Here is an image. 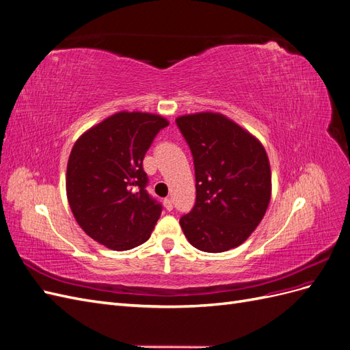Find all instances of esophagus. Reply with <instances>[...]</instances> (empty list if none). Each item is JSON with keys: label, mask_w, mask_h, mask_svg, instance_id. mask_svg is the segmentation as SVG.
Here are the masks:
<instances>
[{"label": "esophagus", "mask_w": 350, "mask_h": 350, "mask_svg": "<svg viewBox=\"0 0 350 350\" xmlns=\"http://www.w3.org/2000/svg\"><path fill=\"white\" fill-rule=\"evenodd\" d=\"M163 204H165L166 210H169V211H171V210L174 208V203H172V200H171V198H165V201H163Z\"/></svg>", "instance_id": "34e87169"}]
</instances>
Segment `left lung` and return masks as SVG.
Returning a JSON list of instances; mask_svg holds the SVG:
<instances>
[{
    "label": "left lung",
    "mask_w": 350,
    "mask_h": 350,
    "mask_svg": "<svg viewBox=\"0 0 350 350\" xmlns=\"http://www.w3.org/2000/svg\"><path fill=\"white\" fill-rule=\"evenodd\" d=\"M194 159L196 204L179 225L200 251L224 252L245 241L266 213L271 172L262 144L213 112L176 118Z\"/></svg>",
    "instance_id": "8db88e82"
}]
</instances>
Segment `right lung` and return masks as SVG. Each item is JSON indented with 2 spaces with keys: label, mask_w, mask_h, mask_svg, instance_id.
<instances>
[{
  "label": "right lung",
  "mask_w": 350,
  "mask_h": 350,
  "mask_svg": "<svg viewBox=\"0 0 350 350\" xmlns=\"http://www.w3.org/2000/svg\"><path fill=\"white\" fill-rule=\"evenodd\" d=\"M169 122L159 115L118 112L74 144L67 197L74 217L102 245L125 251L150 238L162 204L147 193L143 159Z\"/></svg>",
  "instance_id": "1"
}]
</instances>
